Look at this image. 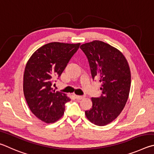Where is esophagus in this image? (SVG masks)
<instances>
[{"label":"esophagus","mask_w":154,"mask_h":154,"mask_svg":"<svg viewBox=\"0 0 154 154\" xmlns=\"http://www.w3.org/2000/svg\"><path fill=\"white\" fill-rule=\"evenodd\" d=\"M75 97L77 100H81V99H82L85 97V96H80V95H75Z\"/></svg>","instance_id":"obj_1"}]
</instances>
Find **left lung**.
Segmentation results:
<instances>
[{"mask_svg": "<svg viewBox=\"0 0 154 154\" xmlns=\"http://www.w3.org/2000/svg\"><path fill=\"white\" fill-rule=\"evenodd\" d=\"M89 63L93 79L101 83L102 94L92 98V108L85 111L91 122L105 126L122 111L128 100L131 75L128 61L117 48L100 40L80 46Z\"/></svg>", "mask_w": 154, "mask_h": 154, "instance_id": "8db88e82", "label": "left lung"}]
</instances>
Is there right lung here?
<instances>
[{
    "instance_id": "obj_1",
    "label": "right lung",
    "mask_w": 154,
    "mask_h": 154,
    "mask_svg": "<svg viewBox=\"0 0 154 154\" xmlns=\"http://www.w3.org/2000/svg\"><path fill=\"white\" fill-rule=\"evenodd\" d=\"M80 45L48 43L35 51L27 62L23 74L24 96L31 112L43 122L53 123L64 114L65 104L70 99L63 93L55 92L53 85Z\"/></svg>"
}]
</instances>
